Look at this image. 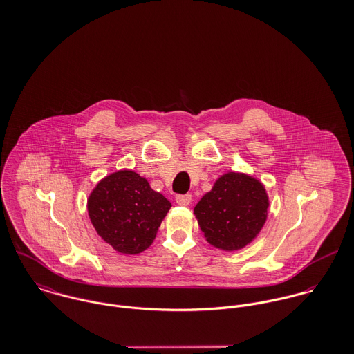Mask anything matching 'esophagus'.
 I'll return each mask as SVG.
<instances>
[{
	"label": "esophagus",
	"instance_id": "34e87169",
	"mask_svg": "<svg viewBox=\"0 0 354 354\" xmlns=\"http://www.w3.org/2000/svg\"><path fill=\"white\" fill-rule=\"evenodd\" d=\"M191 201H192V196L189 194H187V195H177L176 196V203L180 204V205H189Z\"/></svg>",
	"mask_w": 354,
	"mask_h": 354
}]
</instances>
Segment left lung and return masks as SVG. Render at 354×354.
<instances>
[{"instance_id": "1", "label": "left lung", "mask_w": 354, "mask_h": 354, "mask_svg": "<svg viewBox=\"0 0 354 354\" xmlns=\"http://www.w3.org/2000/svg\"><path fill=\"white\" fill-rule=\"evenodd\" d=\"M268 198L261 183L243 173H227L196 204L194 212L207 241L225 251L250 244L261 230Z\"/></svg>"}]
</instances>
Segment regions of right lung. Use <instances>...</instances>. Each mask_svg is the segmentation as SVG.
<instances>
[{"label":"right lung","mask_w":354,"mask_h":354,"mask_svg":"<svg viewBox=\"0 0 354 354\" xmlns=\"http://www.w3.org/2000/svg\"><path fill=\"white\" fill-rule=\"evenodd\" d=\"M171 203L152 191L132 170L104 177L88 198V215L102 239L115 251L143 252L153 241Z\"/></svg>","instance_id":"right-lung-1"}]
</instances>
